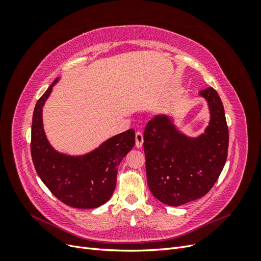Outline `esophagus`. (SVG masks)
Segmentation results:
<instances>
[{
  "instance_id": "esophagus-1",
  "label": "esophagus",
  "mask_w": 261,
  "mask_h": 261,
  "mask_svg": "<svg viewBox=\"0 0 261 261\" xmlns=\"http://www.w3.org/2000/svg\"><path fill=\"white\" fill-rule=\"evenodd\" d=\"M135 137H136V147L137 148L143 147V145H144V135H143V133L137 132Z\"/></svg>"
}]
</instances>
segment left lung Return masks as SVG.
Wrapping results in <instances>:
<instances>
[{
  "label": "left lung",
  "instance_id": "obj_1",
  "mask_svg": "<svg viewBox=\"0 0 261 261\" xmlns=\"http://www.w3.org/2000/svg\"><path fill=\"white\" fill-rule=\"evenodd\" d=\"M199 93L208 101L211 115L200 137L178 133L164 115L152 118L145 128L148 186L158 200L169 206H180L206 195L227 158L228 128L222 101L212 87Z\"/></svg>",
  "mask_w": 261,
  "mask_h": 261
}]
</instances>
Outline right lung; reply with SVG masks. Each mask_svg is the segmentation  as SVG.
<instances>
[{
  "instance_id": "obj_1",
  "label": "right lung",
  "mask_w": 261,
  "mask_h": 261,
  "mask_svg": "<svg viewBox=\"0 0 261 261\" xmlns=\"http://www.w3.org/2000/svg\"><path fill=\"white\" fill-rule=\"evenodd\" d=\"M55 80L37 101L31 125V158L39 177L63 203L91 209L106 203L115 189L117 167L135 145V130L128 129L108 139L83 156H69L50 146L42 126V107Z\"/></svg>"
}]
</instances>
